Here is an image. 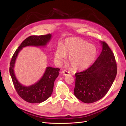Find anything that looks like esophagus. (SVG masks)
<instances>
[{"label":"esophagus","mask_w":126,"mask_h":126,"mask_svg":"<svg viewBox=\"0 0 126 126\" xmlns=\"http://www.w3.org/2000/svg\"><path fill=\"white\" fill-rule=\"evenodd\" d=\"M62 73H63V75H65V76L68 75L70 74V72H69V71H68L67 70H63L62 71Z\"/></svg>","instance_id":"esophagus-1"}]
</instances>
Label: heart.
<instances>
[{"label": "heart", "instance_id": "b5f03b06", "mask_svg": "<svg viewBox=\"0 0 126 126\" xmlns=\"http://www.w3.org/2000/svg\"><path fill=\"white\" fill-rule=\"evenodd\" d=\"M97 54L96 47L88 42L77 38L66 39L62 47H58L55 51V60L61 63L69 56L71 65L77 70L88 68L95 61Z\"/></svg>", "mask_w": 126, "mask_h": 126}]
</instances>
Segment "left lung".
Instances as JSON below:
<instances>
[{
	"label": "left lung",
	"instance_id": "1",
	"mask_svg": "<svg viewBox=\"0 0 126 126\" xmlns=\"http://www.w3.org/2000/svg\"><path fill=\"white\" fill-rule=\"evenodd\" d=\"M102 50L93 64L86 70L75 74L76 97L85 103L100 100L113 84L117 74L114 53L105 42H101Z\"/></svg>",
	"mask_w": 126,
	"mask_h": 126
}]
</instances>
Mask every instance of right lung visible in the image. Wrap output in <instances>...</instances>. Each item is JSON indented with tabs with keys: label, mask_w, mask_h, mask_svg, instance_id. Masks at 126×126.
<instances>
[{
	"label": "right lung",
	"mask_w": 126,
	"mask_h": 126,
	"mask_svg": "<svg viewBox=\"0 0 126 126\" xmlns=\"http://www.w3.org/2000/svg\"><path fill=\"white\" fill-rule=\"evenodd\" d=\"M51 34L31 36L26 38L13 54L10 64V73L13 85L18 95L24 100L31 103H39L45 101L51 95L53 84L59 75L60 69L47 67L43 76L36 83L25 87L21 84L16 79L14 73L15 61L19 52L27 46H45L51 39Z\"/></svg>",
	"instance_id": "1"
}]
</instances>
